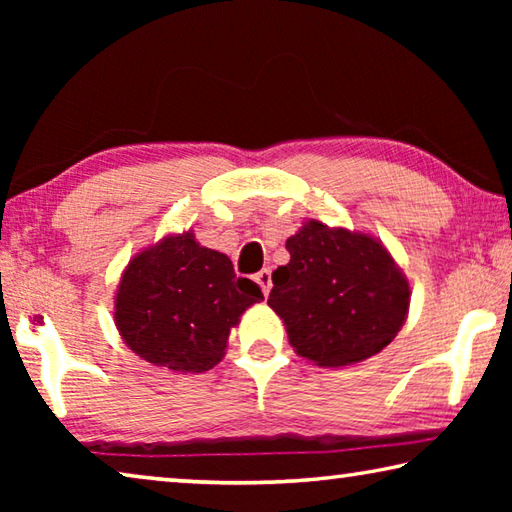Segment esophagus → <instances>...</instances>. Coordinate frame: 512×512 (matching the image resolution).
<instances>
[{
	"mask_svg": "<svg viewBox=\"0 0 512 512\" xmlns=\"http://www.w3.org/2000/svg\"><path fill=\"white\" fill-rule=\"evenodd\" d=\"M255 282L259 284V289L264 291V296H268V291H271V268H262V271H259L257 275H255Z\"/></svg>",
	"mask_w": 512,
	"mask_h": 512,
	"instance_id": "esophagus-1",
	"label": "esophagus"
}]
</instances>
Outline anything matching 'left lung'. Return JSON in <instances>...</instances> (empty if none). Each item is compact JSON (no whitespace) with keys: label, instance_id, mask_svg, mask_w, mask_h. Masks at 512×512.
<instances>
[{"label":"left lung","instance_id":"obj_1","mask_svg":"<svg viewBox=\"0 0 512 512\" xmlns=\"http://www.w3.org/2000/svg\"><path fill=\"white\" fill-rule=\"evenodd\" d=\"M287 250L291 259L273 271L268 305L300 357L350 366L395 339L411 291L379 241L309 221L287 239Z\"/></svg>","mask_w":512,"mask_h":512}]
</instances>
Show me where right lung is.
Returning <instances> with one entry per match:
<instances>
[{
    "label": "right lung",
    "instance_id": "right-lung-1",
    "mask_svg": "<svg viewBox=\"0 0 512 512\" xmlns=\"http://www.w3.org/2000/svg\"><path fill=\"white\" fill-rule=\"evenodd\" d=\"M262 289L237 277L223 253L196 244L192 232L162 239L128 264L115 320L128 348L155 366L205 372L223 359L230 327Z\"/></svg>",
    "mask_w": 512,
    "mask_h": 512
}]
</instances>
